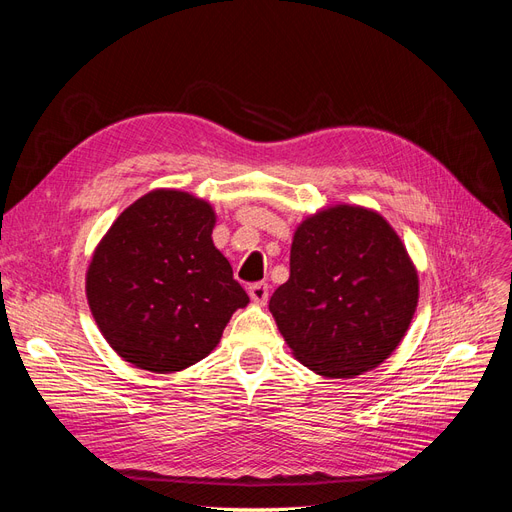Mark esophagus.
<instances>
[{
  "mask_svg": "<svg viewBox=\"0 0 512 512\" xmlns=\"http://www.w3.org/2000/svg\"><path fill=\"white\" fill-rule=\"evenodd\" d=\"M247 292H250V299L256 303V305H265L267 299H269V286L267 284H252L250 288H247Z\"/></svg>",
  "mask_w": 512,
  "mask_h": 512,
  "instance_id": "34e87169",
  "label": "esophagus"
}]
</instances>
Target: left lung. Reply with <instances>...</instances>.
<instances>
[{
	"label": "left lung",
	"instance_id": "left-lung-1",
	"mask_svg": "<svg viewBox=\"0 0 512 512\" xmlns=\"http://www.w3.org/2000/svg\"><path fill=\"white\" fill-rule=\"evenodd\" d=\"M416 303V267L393 226L374 209L333 205L294 230L290 277L269 312L294 359L354 378L389 359Z\"/></svg>",
	"mask_w": 512,
	"mask_h": 512
}]
</instances>
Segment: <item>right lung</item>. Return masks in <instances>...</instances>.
Returning a JSON list of instances; mask_svg holds the SVG:
<instances>
[{"instance_id":"1","label":"right lung","mask_w":512,"mask_h":512,"mask_svg":"<svg viewBox=\"0 0 512 512\" xmlns=\"http://www.w3.org/2000/svg\"><path fill=\"white\" fill-rule=\"evenodd\" d=\"M215 218L207 200L160 188L132 203L98 243L87 303L123 361L153 374L190 367L250 303L213 245Z\"/></svg>"}]
</instances>
